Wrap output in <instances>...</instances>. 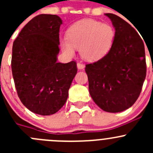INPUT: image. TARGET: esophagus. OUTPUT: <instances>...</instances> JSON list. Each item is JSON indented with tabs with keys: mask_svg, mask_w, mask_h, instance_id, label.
I'll return each mask as SVG.
<instances>
[{
	"mask_svg": "<svg viewBox=\"0 0 153 153\" xmlns=\"http://www.w3.org/2000/svg\"><path fill=\"white\" fill-rule=\"evenodd\" d=\"M77 67H78V69H84V67H85V65L83 64H81V63H78L77 64Z\"/></svg>",
	"mask_w": 153,
	"mask_h": 153,
	"instance_id": "1",
	"label": "esophagus"
}]
</instances>
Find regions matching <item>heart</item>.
I'll list each match as a JSON object with an SVG mask.
<instances>
[{
	"instance_id": "obj_1",
	"label": "heart",
	"mask_w": 153,
	"mask_h": 153,
	"mask_svg": "<svg viewBox=\"0 0 153 153\" xmlns=\"http://www.w3.org/2000/svg\"><path fill=\"white\" fill-rule=\"evenodd\" d=\"M115 37V29L109 24L84 19L68 29L67 36L61 38L60 44L67 56H74L76 49H79L81 58L92 62L107 55L113 46Z\"/></svg>"
}]
</instances>
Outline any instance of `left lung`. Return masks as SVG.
<instances>
[{
  "label": "left lung",
  "instance_id": "left-lung-1",
  "mask_svg": "<svg viewBox=\"0 0 153 153\" xmlns=\"http://www.w3.org/2000/svg\"><path fill=\"white\" fill-rule=\"evenodd\" d=\"M115 29L113 46L99 61L86 64L89 90L94 102L108 112L131 107L141 92L146 66L143 42L133 27L106 13Z\"/></svg>",
  "mask_w": 153,
  "mask_h": 153
}]
</instances>
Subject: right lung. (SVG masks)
<instances>
[{
  "instance_id": "right-lung-1",
  "label": "right lung",
  "mask_w": 153,
  "mask_h": 153,
  "mask_svg": "<svg viewBox=\"0 0 153 153\" xmlns=\"http://www.w3.org/2000/svg\"><path fill=\"white\" fill-rule=\"evenodd\" d=\"M62 20L41 14L22 29L12 47V72L20 100L31 112L50 115L65 104L77 73L74 61L58 63Z\"/></svg>"
}]
</instances>
